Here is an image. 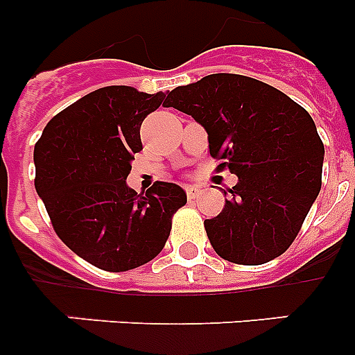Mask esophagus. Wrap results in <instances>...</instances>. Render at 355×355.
<instances>
[{
  "label": "esophagus",
  "mask_w": 355,
  "mask_h": 355,
  "mask_svg": "<svg viewBox=\"0 0 355 355\" xmlns=\"http://www.w3.org/2000/svg\"><path fill=\"white\" fill-rule=\"evenodd\" d=\"M199 192H200V190H199V188H197V187H187V197H188V199H190V200L196 199V197L199 196Z\"/></svg>",
  "instance_id": "34e87169"
}]
</instances>
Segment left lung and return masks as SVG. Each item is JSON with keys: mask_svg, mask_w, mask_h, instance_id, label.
Listing matches in <instances>:
<instances>
[{"mask_svg": "<svg viewBox=\"0 0 355 355\" xmlns=\"http://www.w3.org/2000/svg\"><path fill=\"white\" fill-rule=\"evenodd\" d=\"M167 106L192 115L218 168L238 175L222 213L205 220L215 252L238 265L281 256L322 187L325 149L311 115L270 85L224 72L175 87Z\"/></svg>", "mask_w": 355, "mask_h": 355, "instance_id": "left-lung-1", "label": "left lung"}]
</instances>
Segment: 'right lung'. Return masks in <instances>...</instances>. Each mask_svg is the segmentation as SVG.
<instances>
[{
	"label": "right lung",
	"mask_w": 355,
	"mask_h": 355,
	"mask_svg": "<svg viewBox=\"0 0 355 355\" xmlns=\"http://www.w3.org/2000/svg\"><path fill=\"white\" fill-rule=\"evenodd\" d=\"M168 92L112 85L55 115L35 144V188L56 234L90 265L126 272L165 247L175 209L187 205L180 184L156 181L146 193L126 180L142 150L140 126Z\"/></svg>",
	"instance_id": "add662e5"
}]
</instances>
